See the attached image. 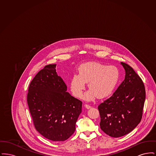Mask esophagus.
Returning a JSON list of instances; mask_svg holds the SVG:
<instances>
[{
    "mask_svg": "<svg viewBox=\"0 0 156 156\" xmlns=\"http://www.w3.org/2000/svg\"><path fill=\"white\" fill-rule=\"evenodd\" d=\"M85 107L87 108V109H90L92 108V106L90 105H89L88 104H85Z\"/></svg>",
    "mask_w": 156,
    "mask_h": 156,
    "instance_id": "obj_1",
    "label": "esophagus"
}]
</instances>
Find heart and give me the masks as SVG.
Returning <instances> with one entry per match:
<instances>
[{
    "label": "heart",
    "mask_w": 156,
    "mask_h": 156,
    "mask_svg": "<svg viewBox=\"0 0 156 156\" xmlns=\"http://www.w3.org/2000/svg\"><path fill=\"white\" fill-rule=\"evenodd\" d=\"M119 78V72L115 66H108L91 62L84 64L79 68V74H74L71 81V89L74 95L81 98L88 82L90 89L85 95L88 100L95 95L100 98L108 96L114 89Z\"/></svg>",
    "instance_id": "obj_1"
}]
</instances>
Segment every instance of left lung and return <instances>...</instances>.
I'll use <instances>...</instances> for the list:
<instances>
[{"label": "left lung", "mask_w": 156, "mask_h": 156, "mask_svg": "<svg viewBox=\"0 0 156 156\" xmlns=\"http://www.w3.org/2000/svg\"><path fill=\"white\" fill-rule=\"evenodd\" d=\"M126 72L125 78L111 97L99 104L100 127L112 137L129 133L140 122L146 90L141 78L133 69L121 62Z\"/></svg>", "instance_id": "1"}]
</instances>
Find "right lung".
Returning <instances> with one entry per match:
<instances>
[{"label":"right lung","mask_w":156,"mask_h":156,"mask_svg":"<svg viewBox=\"0 0 156 156\" xmlns=\"http://www.w3.org/2000/svg\"><path fill=\"white\" fill-rule=\"evenodd\" d=\"M56 66L47 65L36 75L27 101L37 131L47 139L61 141L74 133L82 102L66 92L67 85L57 74Z\"/></svg>","instance_id":"right-lung-1"}]
</instances>
